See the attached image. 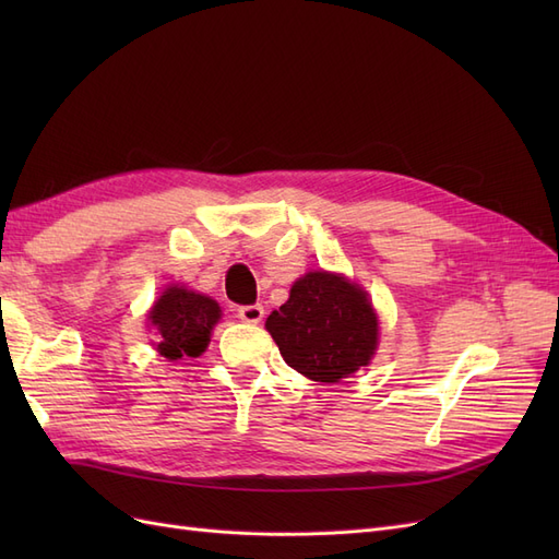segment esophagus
Instances as JSON below:
<instances>
[{
  "label": "esophagus",
  "mask_w": 559,
  "mask_h": 559,
  "mask_svg": "<svg viewBox=\"0 0 559 559\" xmlns=\"http://www.w3.org/2000/svg\"><path fill=\"white\" fill-rule=\"evenodd\" d=\"M263 308L261 306H242L238 310V317L245 321V324H259V321L263 319Z\"/></svg>",
  "instance_id": "esophagus-1"
}]
</instances>
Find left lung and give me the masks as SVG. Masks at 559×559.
Masks as SVG:
<instances>
[{
	"instance_id": "obj_1",
	"label": "left lung",
	"mask_w": 559,
	"mask_h": 559,
	"mask_svg": "<svg viewBox=\"0 0 559 559\" xmlns=\"http://www.w3.org/2000/svg\"><path fill=\"white\" fill-rule=\"evenodd\" d=\"M284 361L314 382H337L370 361L378 317L366 292L341 275L308 273L267 317Z\"/></svg>"
}]
</instances>
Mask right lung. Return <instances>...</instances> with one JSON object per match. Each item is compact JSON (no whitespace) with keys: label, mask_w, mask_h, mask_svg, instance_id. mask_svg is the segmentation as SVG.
<instances>
[{"label":"right lung","mask_w":559,"mask_h":559,"mask_svg":"<svg viewBox=\"0 0 559 559\" xmlns=\"http://www.w3.org/2000/svg\"><path fill=\"white\" fill-rule=\"evenodd\" d=\"M218 317L222 308L216 300L181 286H170L148 312L151 324L158 329V352L165 359L200 357Z\"/></svg>","instance_id":"add662e5"}]
</instances>
